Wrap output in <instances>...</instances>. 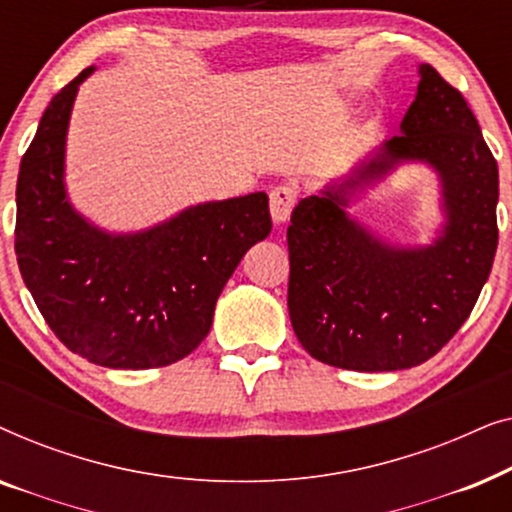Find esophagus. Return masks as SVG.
<instances>
[{
    "label": "esophagus",
    "instance_id": "esophagus-1",
    "mask_svg": "<svg viewBox=\"0 0 512 512\" xmlns=\"http://www.w3.org/2000/svg\"><path fill=\"white\" fill-rule=\"evenodd\" d=\"M296 200H298L296 186L282 184V186L272 188V193H270V214H272V221H275L277 226H282V223L289 221L291 209L296 207Z\"/></svg>",
    "mask_w": 512,
    "mask_h": 512
}]
</instances>
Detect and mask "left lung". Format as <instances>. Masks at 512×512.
Returning <instances> with one entry per match:
<instances>
[{
	"label": "left lung",
	"mask_w": 512,
	"mask_h": 512,
	"mask_svg": "<svg viewBox=\"0 0 512 512\" xmlns=\"http://www.w3.org/2000/svg\"><path fill=\"white\" fill-rule=\"evenodd\" d=\"M401 135L291 214L289 314L300 345L328 366L382 373L438 354L492 272L499 167L464 95L419 65ZM403 164L437 172L444 223L431 245L387 243L346 207Z\"/></svg>",
	"instance_id": "1"
}]
</instances>
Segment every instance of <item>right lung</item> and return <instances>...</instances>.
<instances>
[{"label":"right lung","mask_w":512,"mask_h":512,"mask_svg":"<svg viewBox=\"0 0 512 512\" xmlns=\"http://www.w3.org/2000/svg\"><path fill=\"white\" fill-rule=\"evenodd\" d=\"M88 67L41 116L20 160L16 256L62 345L104 368L144 370L184 359L207 338L242 256L272 230L268 195L200 202L137 230L109 233L69 202L67 130Z\"/></svg>","instance_id":"right-lung-1"}]
</instances>
